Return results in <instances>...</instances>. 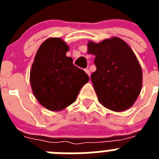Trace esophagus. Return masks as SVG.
<instances>
[{
	"label": "esophagus",
	"instance_id": "34e87169",
	"mask_svg": "<svg viewBox=\"0 0 159 159\" xmlns=\"http://www.w3.org/2000/svg\"><path fill=\"white\" fill-rule=\"evenodd\" d=\"M84 71H85V72H86L87 74H88V76H90V75H91V72H90L89 70H88V69H85V70H84Z\"/></svg>",
	"mask_w": 159,
	"mask_h": 159
}]
</instances>
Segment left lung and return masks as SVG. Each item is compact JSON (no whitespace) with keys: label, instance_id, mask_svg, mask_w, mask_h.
<instances>
[{"label":"left lung","instance_id":"1","mask_svg":"<svg viewBox=\"0 0 159 159\" xmlns=\"http://www.w3.org/2000/svg\"><path fill=\"white\" fill-rule=\"evenodd\" d=\"M88 53L95 56L96 71L91 79L99 102L117 112L131 107L141 92L143 71L130 46L115 36L89 41Z\"/></svg>","mask_w":159,"mask_h":159}]
</instances>
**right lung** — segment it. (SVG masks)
Returning a JSON list of instances; mask_svg holds the SVG:
<instances>
[{"label": "right lung", "instance_id": "1", "mask_svg": "<svg viewBox=\"0 0 159 159\" xmlns=\"http://www.w3.org/2000/svg\"><path fill=\"white\" fill-rule=\"evenodd\" d=\"M69 47L57 37L48 38L38 49L30 70V84L38 102L60 111L75 102L89 77L66 52Z\"/></svg>", "mask_w": 159, "mask_h": 159}]
</instances>
